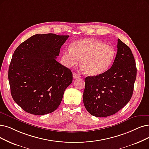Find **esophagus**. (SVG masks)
<instances>
[{"instance_id": "obj_1", "label": "esophagus", "mask_w": 149, "mask_h": 149, "mask_svg": "<svg viewBox=\"0 0 149 149\" xmlns=\"http://www.w3.org/2000/svg\"><path fill=\"white\" fill-rule=\"evenodd\" d=\"M73 78L74 79H77L80 78V76L78 74H76V73H73Z\"/></svg>"}]
</instances>
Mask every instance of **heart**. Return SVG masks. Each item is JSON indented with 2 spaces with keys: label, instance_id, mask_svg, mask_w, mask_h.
Masks as SVG:
<instances>
[{
  "label": "heart",
  "instance_id": "1",
  "mask_svg": "<svg viewBox=\"0 0 149 149\" xmlns=\"http://www.w3.org/2000/svg\"><path fill=\"white\" fill-rule=\"evenodd\" d=\"M115 51L111 46L94 38H86L74 41L71 48L65 49L62 54V63L70 68L80 62L81 68L90 76L104 73L111 65Z\"/></svg>",
  "mask_w": 149,
  "mask_h": 149
}]
</instances>
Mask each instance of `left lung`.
<instances>
[{"instance_id":"obj_1","label":"left lung","mask_w":149,"mask_h":149,"mask_svg":"<svg viewBox=\"0 0 149 149\" xmlns=\"http://www.w3.org/2000/svg\"><path fill=\"white\" fill-rule=\"evenodd\" d=\"M137 69L130 47L118 39L112 66L103 73L85 78L83 102L90 114L98 117L116 114L132 97Z\"/></svg>"}]
</instances>
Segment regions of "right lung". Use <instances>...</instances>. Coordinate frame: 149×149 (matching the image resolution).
I'll use <instances>...</instances> for the list:
<instances>
[{"label": "right lung", "instance_id": "add662e5", "mask_svg": "<svg viewBox=\"0 0 149 149\" xmlns=\"http://www.w3.org/2000/svg\"><path fill=\"white\" fill-rule=\"evenodd\" d=\"M69 35L36 34L17 47L8 69L11 94L26 112L45 115L60 105L73 81L71 70L56 59Z\"/></svg>", "mask_w": 149, "mask_h": 149}]
</instances>
